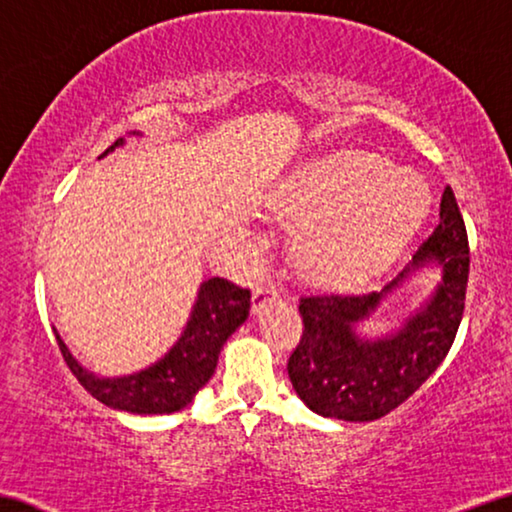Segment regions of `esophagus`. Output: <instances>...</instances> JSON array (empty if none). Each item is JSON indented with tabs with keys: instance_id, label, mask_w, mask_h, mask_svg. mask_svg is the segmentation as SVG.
<instances>
[{
	"instance_id": "1",
	"label": "esophagus",
	"mask_w": 512,
	"mask_h": 512,
	"mask_svg": "<svg viewBox=\"0 0 512 512\" xmlns=\"http://www.w3.org/2000/svg\"><path fill=\"white\" fill-rule=\"evenodd\" d=\"M280 296V289L273 280H264L259 282V285L255 287V294H253V308L255 310H262L266 303L276 301Z\"/></svg>"
}]
</instances>
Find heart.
Returning a JSON list of instances; mask_svg holds the SVG:
<instances>
[{"label": "heart", "mask_w": 512, "mask_h": 512, "mask_svg": "<svg viewBox=\"0 0 512 512\" xmlns=\"http://www.w3.org/2000/svg\"><path fill=\"white\" fill-rule=\"evenodd\" d=\"M427 204L414 172L345 149L303 167L282 190L280 209L299 223H317L301 246L305 271L345 285L391 262L423 223Z\"/></svg>", "instance_id": "heart-1"}]
</instances>
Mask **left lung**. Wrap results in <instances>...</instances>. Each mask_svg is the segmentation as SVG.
Segmentation results:
<instances>
[{"instance_id":"8db88e82","label":"left lung","mask_w":512,"mask_h":512,"mask_svg":"<svg viewBox=\"0 0 512 512\" xmlns=\"http://www.w3.org/2000/svg\"><path fill=\"white\" fill-rule=\"evenodd\" d=\"M439 225L411 269L437 259L444 276L421 312L386 340L361 342L352 326L377 308L379 294H303V335L287 361L294 391L319 416L377 421L421 388L451 349L464 315L469 239L453 188L441 195ZM400 273L384 292L407 276Z\"/></svg>"}]
</instances>
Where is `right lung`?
<instances>
[{"label":"right lung","instance_id":"obj_1","mask_svg":"<svg viewBox=\"0 0 512 512\" xmlns=\"http://www.w3.org/2000/svg\"><path fill=\"white\" fill-rule=\"evenodd\" d=\"M119 144V140L114 142ZM112 149V147H110ZM108 149V151H110ZM103 151V156L108 154ZM250 289L227 278H211L200 287V296L186 331L163 361L149 370L121 379H101L75 361L55 333L59 352L68 370L98 402L131 414H172L186 407L193 395L211 379L218 354L227 338L246 322Z\"/></svg>","mask_w":512,"mask_h":512}]
</instances>
